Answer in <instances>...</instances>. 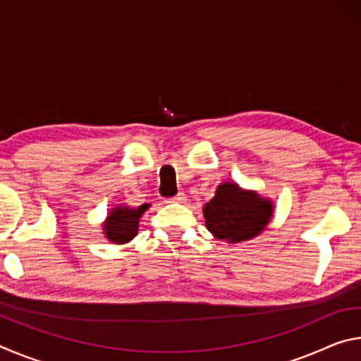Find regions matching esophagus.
<instances>
[{"label":"esophagus","instance_id":"esophagus-1","mask_svg":"<svg viewBox=\"0 0 361 361\" xmlns=\"http://www.w3.org/2000/svg\"><path fill=\"white\" fill-rule=\"evenodd\" d=\"M186 200V194L185 192H178L173 197L169 199V202H173V204H183Z\"/></svg>","mask_w":361,"mask_h":361}]
</instances>
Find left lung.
I'll use <instances>...</instances> for the list:
<instances>
[{
	"mask_svg": "<svg viewBox=\"0 0 361 361\" xmlns=\"http://www.w3.org/2000/svg\"><path fill=\"white\" fill-rule=\"evenodd\" d=\"M272 215V204L252 191H243L234 183H224L215 197L204 207L205 226L216 239L231 243L248 240L266 228Z\"/></svg>",
	"mask_w": 361,
	"mask_h": 361,
	"instance_id": "1",
	"label": "left lung"
}]
</instances>
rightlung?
I'll use <instances>...</instances> for the list:
<instances>
[{
  "instance_id": "1",
  "label": "right lung",
  "mask_w": 361,
  "mask_h": 361,
  "mask_svg": "<svg viewBox=\"0 0 361 361\" xmlns=\"http://www.w3.org/2000/svg\"><path fill=\"white\" fill-rule=\"evenodd\" d=\"M148 204L140 205L138 209H129V207H118L109 213L108 221L105 223V234L114 243H126L137 235L138 219L148 209Z\"/></svg>"
}]
</instances>
